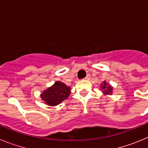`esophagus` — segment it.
Instances as JSON below:
<instances>
[{
  "label": "esophagus",
  "instance_id": "1",
  "mask_svg": "<svg viewBox=\"0 0 148 148\" xmlns=\"http://www.w3.org/2000/svg\"><path fill=\"white\" fill-rule=\"evenodd\" d=\"M85 79H86V80H90V75H89V74H88V75H87Z\"/></svg>",
  "mask_w": 148,
  "mask_h": 148
}]
</instances>
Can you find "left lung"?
Instances as JSON below:
<instances>
[{
	"label": "left lung",
	"mask_w": 148,
	"mask_h": 148,
	"mask_svg": "<svg viewBox=\"0 0 148 148\" xmlns=\"http://www.w3.org/2000/svg\"><path fill=\"white\" fill-rule=\"evenodd\" d=\"M101 89L102 90V92L104 95H112L113 94V87L110 84L107 83L106 81H104L103 83L101 84Z\"/></svg>",
	"instance_id": "obj_1"
}]
</instances>
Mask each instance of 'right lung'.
<instances>
[{
	"mask_svg": "<svg viewBox=\"0 0 148 148\" xmlns=\"http://www.w3.org/2000/svg\"><path fill=\"white\" fill-rule=\"evenodd\" d=\"M70 92V87L58 81L55 82L53 85L44 90L40 96L47 105L54 107L67 99Z\"/></svg>",
	"mask_w": 148,
	"mask_h": 148,
	"instance_id": "add662e5",
	"label": "right lung"
}]
</instances>
